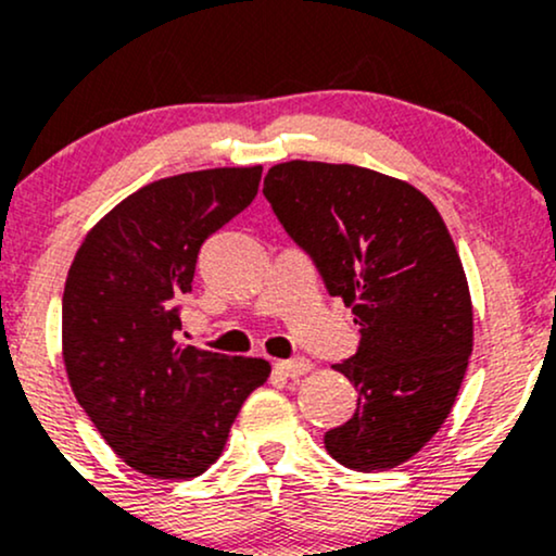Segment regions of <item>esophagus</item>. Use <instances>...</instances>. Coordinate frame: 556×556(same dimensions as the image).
Segmentation results:
<instances>
[{
  "mask_svg": "<svg viewBox=\"0 0 556 556\" xmlns=\"http://www.w3.org/2000/svg\"><path fill=\"white\" fill-rule=\"evenodd\" d=\"M274 368H277L282 376H303L314 368V363L308 358H292V361H279Z\"/></svg>",
  "mask_w": 556,
  "mask_h": 556,
  "instance_id": "obj_1",
  "label": "esophagus"
}]
</instances>
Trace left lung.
<instances>
[{
	"label": "left lung",
	"mask_w": 556,
	"mask_h": 556,
	"mask_svg": "<svg viewBox=\"0 0 556 556\" xmlns=\"http://www.w3.org/2000/svg\"><path fill=\"white\" fill-rule=\"evenodd\" d=\"M264 195L361 331L358 353L334 366L358 407L327 431V452L363 473L397 468L442 429L473 353L450 229L410 182L355 164H274Z\"/></svg>",
	"instance_id": "obj_1"
}]
</instances>
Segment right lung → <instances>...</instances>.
Returning <instances> with one entry per match:
<instances>
[{
	"label": "right lung",
	"mask_w": 556,
	"mask_h": 556,
	"mask_svg": "<svg viewBox=\"0 0 556 556\" xmlns=\"http://www.w3.org/2000/svg\"><path fill=\"white\" fill-rule=\"evenodd\" d=\"M261 167L164 177L86 235L62 295V361L104 442L138 473L188 481L219 460L264 358L180 344V300L203 240L258 193Z\"/></svg>",
	"instance_id": "obj_1"
}]
</instances>
